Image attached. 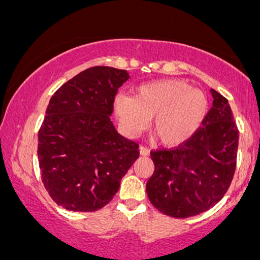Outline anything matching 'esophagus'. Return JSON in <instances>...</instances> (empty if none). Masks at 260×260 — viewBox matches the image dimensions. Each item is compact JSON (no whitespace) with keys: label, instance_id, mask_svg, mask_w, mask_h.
Listing matches in <instances>:
<instances>
[{"label":"esophagus","instance_id":"34e87169","mask_svg":"<svg viewBox=\"0 0 260 260\" xmlns=\"http://www.w3.org/2000/svg\"><path fill=\"white\" fill-rule=\"evenodd\" d=\"M140 154L142 155V156H148V155H149V148H148V147L141 146L140 147Z\"/></svg>","mask_w":260,"mask_h":260}]
</instances>
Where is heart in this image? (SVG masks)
<instances>
[{"mask_svg":"<svg viewBox=\"0 0 260 260\" xmlns=\"http://www.w3.org/2000/svg\"><path fill=\"white\" fill-rule=\"evenodd\" d=\"M113 108L120 125L137 134L148 118L154 133L166 146L181 145L202 125L209 110L205 93L180 79H158L141 84L134 95L118 93Z\"/></svg>","mask_w":260,"mask_h":260,"instance_id":"heart-1","label":"heart"}]
</instances>
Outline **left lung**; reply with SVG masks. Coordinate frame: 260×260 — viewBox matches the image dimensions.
Instances as JSON below:
<instances>
[{
	"label": "left lung",
	"mask_w": 260,
	"mask_h": 260,
	"mask_svg": "<svg viewBox=\"0 0 260 260\" xmlns=\"http://www.w3.org/2000/svg\"><path fill=\"white\" fill-rule=\"evenodd\" d=\"M212 107L195 134L173 149L150 152L149 201L162 214L187 218L223 199L234 179L239 132L228 99L210 90Z\"/></svg>",
	"instance_id": "left-lung-1"
}]
</instances>
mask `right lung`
Masks as SVG:
<instances>
[{
    "label": "right lung",
    "mask_w": 260,
    "mask_h": 260,
    "mask_svg": "<svg viewBox=\"0 0 260 260\" xmlns=\"http://www.w3.org/2000/svg\"><path fill=\"white\" fill-rule=\"evenodd\" d=\"M126 70L94 67L58 88L38 132L42 181L58 205L92 212L110 203L139 157V145L111 120Z\"/></svg>",
    "instance_id": "right-lung-1"
}]
</instances>
